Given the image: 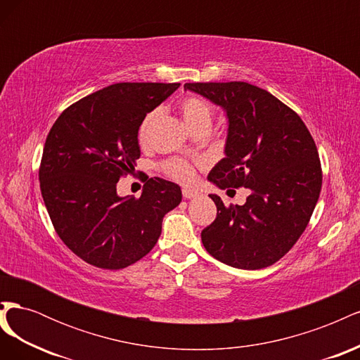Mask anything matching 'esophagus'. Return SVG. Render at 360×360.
Listing matches in <instances>:
<instances>
[{
    "mask_svg": "<svg viewBox=\"0 0 360 360\" xmlns=\"http://www.w3.org/2000/svg\"><path fill=\"white\" fill-rule=\"evenodd\" d=\"M183 197L186 198V200H192V198H197L198 195H200V192L198 191H195V189H192V188H183Z\"/></svg>",
    "mask_w": 360,
    "mask_h": 360,
    "instance_id": "34e87169",
    "label": "esophagus"
}]
</instances>
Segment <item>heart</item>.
I'll return each instance as SVG.
<instances>
[{
    "label": "heart",
    "mask_w": 360,
    "mask_h": 360,
    "mask_svg": "<svg viewBox=\"0 0 360 360\" xmlns=\"http://www.w3.org/2000/svg\"><path fill=\"white\" fill-rule=\"evenodd\" d=\"M181 110V117L184 120L186 126L195 132L198 129H210L212 122H213V110L212 106L204 102L202 99H198V97H186L180 105ZM159 111L150 112L146 118L143 124L139 127V141H144L147 130L150 124L153 123L155 117L158 115ZM167 172L171 177L180 181H189L192 179V168L189 163L183 162V160H169L165 165Z\"/></svg>",
    "instance_id": "obj_1"
}]
</instances>
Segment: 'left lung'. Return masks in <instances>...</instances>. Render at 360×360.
I'll use <instances>...</instances> for the list:
<instances>
[{
	"mask_svg": "<svg viewBox=\"0 0 360 360\" xmlns=\"http://www.w3.org/2000/svg\"><path fill=\"white\" fill-rule=\"evenodd\" d=\"M184 90L221 106L224 153L209 174L217 188H246L243 205H224L201 240L212 257L236 269L271 266L299 240L321 191L319 151L302 118L274 94L248 82H195Z\"/></svg>",
	"mask_w": 360,
	"mask_h": 360,
	"instance_id": "8db88e82",
	"label": "left lung"
}]
</instances>
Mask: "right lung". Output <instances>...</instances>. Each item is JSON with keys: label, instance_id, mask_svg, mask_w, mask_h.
<instances>
[{"label": "right lung", "instance_id": "add662e5", "mask_svg": "<svg viewBox=\"0 0 360 360\" xmlns=\"http://www.w3.org/2000/svg\"><path fill=\"white\" fill-rule=\"evenodd\" d=\"M179 86L112 84L69 106L49 130L41 197L64 245L91 266L136 263L158 243L163 216L181 201L179 184L162 179H150L138 200L117 193L120 177L141 156L139 126Z\"/></svg>", "mask_w": 360, "mask_h": 360}]
</instances>
